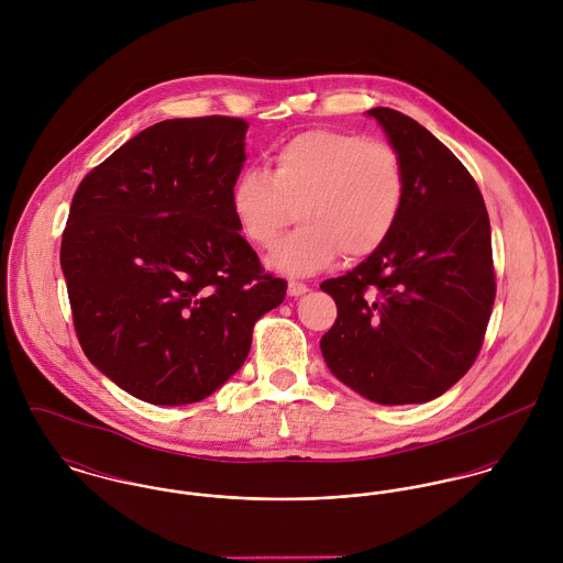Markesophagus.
I'll use <instances>...</instances> for the list:
<instances>
[{"instance_id":"34e87169","label":"esophagus","mask_w":563,"mask_h":563,"mask_svg":"<svg viewBox=\"0 0 563 563\" xmlns=\"http://www.w3.org/2000/svg\"><path fill=\"white\" fill-rule=\"evenodd\" d=\"M310 288L306 286V284H301V282H288V295L290 297H301V295H306Z\"/></svg>"}]
</instances>
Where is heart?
Here are the masks:
<instances>
[{"label": "heart", "instance_id": "1", "mask_svg": "<svg viewBox=\"0 0 563 563\" xmlns=\"http://www.w3.org/2000/svg\"><path fill=\"white\" fill-rule=\"evenodd\" d=\"M405 201V170L395 147L353 132L310 130L282 143L268 170L246 168L230 203L242 236L268 246L297 208V228L266 264L308 277L349 257L375 253L395 232Z\"/></svg>", "mask_w": 563, "mask_h": 563}]
</instances>
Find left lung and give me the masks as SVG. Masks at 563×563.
Wrapping results in <instances>:
<instances>
[{"label": "left lung", "mask_w": 563, "mask_h": 563, "mask_svg": "<svg viewBox=\"0 0 563 563\" xmlns=\"http://www.w3.org/2000/svg\"><path fill=\"white\" fill-rule=\"evenodd\" d=\"M366 114L401 158L405 201L388 241L322 282L338 306L322 357L368 401H433L482 349L496 295L489 219L473 175L427 128L393 108Z\"/></svg>", "instance_id": "8db88e82"}]
</instances>
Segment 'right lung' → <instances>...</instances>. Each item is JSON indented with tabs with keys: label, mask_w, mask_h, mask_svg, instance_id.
<instances>
[{
	"label": "right lung",
	"mask_w": 563,
	"mask_h": 563,
	"mask_svg": "<svg viewBox=\"0 0 563 563\" xmlns=\"http://www.w3.org/2000/svg\"><path fill=\"white\" fill-rule=\"evenodd\" d=\"M246 128L232 117L161 121L74 195L60 266L81 351L141 401L217 393L241 371L255 321L286 297L230 203Z\"/></svg>",
	"instance_id": "obj_1"
}]
</instances>
